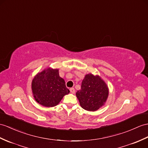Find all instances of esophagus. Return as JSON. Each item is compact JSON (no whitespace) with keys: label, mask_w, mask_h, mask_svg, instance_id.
Instances as JSON below:
<instances>
[{"label":"esophagus","mask_w":148,"mask_h":148,"mask_svg":"<svg viewBox=\"0 0 148 148\" xmlns=\"http://www.w3.org/2000/svg\"><path fill=\"white\" fill-rule=\"evenodd\" d=\"M70 92L71 93H75V88H71L70 89Z\"/></svg>","instance_id":"34e87169"}]
</instances>
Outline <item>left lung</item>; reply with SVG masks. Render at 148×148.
Here are the masks:
<instances>
[{
	"instance_id": "obj_1",
	"label": "left lung",
	"mask_w": 148,
	"mask_h": 148,
	"mask_svg": "<svg viewBox=\"0 0 148 148\" xmlns=\"http://www.w3.org/2000/svg\"><path fill=\"white\" fill-rule=\"evenodd\" d=\"M109 93L107 85L99 75L89 73L85 76L76 96L83 109L94 112L105 105Z\"/></svg>"
}]
</instances>
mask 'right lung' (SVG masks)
<instances>
[{"instance_id":"1","label":"right lung","mask_w":148,"mask_h":148,"mask_svg":"<svg viewBox=\"0 0 148 148\" xmlns=\"http://www.w3.org/2000/svg\"><path fill=\"white\" fill-rule=\"evenodd\" d=\"M34 99L46 107L57 106L64 95L70 93L64 80L59 75V70L45 68L35 75L31 83Z\"/></svg>"}]
</instances>
